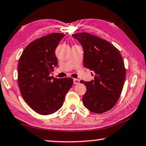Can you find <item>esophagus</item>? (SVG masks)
Segmentation results:
<instances>
[{"mask_svg": "<svg viewBox=\"0 0 146 146\" xmlns=\"http://www.w3.org/2000/svg\"><path fill=\"white\" fill-rule=\"evenodd\" d=\"M73 81H74V84L75 85H76V84H78L80 83V80H78V79H74Z\"/></svg>", "mask_w": 146, "mask_h": 146, "instance_id": "34e87169", "label": "esophagus"}]
</instances>
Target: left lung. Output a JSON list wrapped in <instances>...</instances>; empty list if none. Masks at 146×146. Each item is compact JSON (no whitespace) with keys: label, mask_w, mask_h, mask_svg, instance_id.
<instances>
[{"label":"left lung","mask_w":146,"mask_h":146,"mask_svg":"<svg viewBox=\"0 0 146 146\" xmlns=\"http://www.w3.org/2000/svg\"><path fill=\"white\" fill-rule=\"evenodd\" d=\"M84 50V66L95 72L94 80L80 81L87 90L82 101L93 113L109 111L121 94L126 70L119 50L107 41L88 33L72 35ZM94 76V75H93Z\"/></svg>","instance_id":"left-lung-1"}]
</instances>
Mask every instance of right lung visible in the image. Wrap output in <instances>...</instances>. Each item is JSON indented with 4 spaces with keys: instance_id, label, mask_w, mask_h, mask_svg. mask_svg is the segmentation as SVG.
Here are the masks:
<instances>
[{
    "instance_id": "1",
    "label": "right lung",
    "mask_w": 146,
    "mask_h": 146,
    "mask_svg": "<svg viewBox=\"0 0 146 146\" xmlns=\"http://www.w3.org/2000/svg\"><path fill=\"white\" fill-rule=\"evenodd\" d=\"M64 36L54 33L35 40L25 48L19 59L21 94L29 107L40 115H50L60 109L73 84L70 78L50 76L53 68L58 66L55 50Z\"/></svg>"
}]
</instances>
